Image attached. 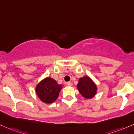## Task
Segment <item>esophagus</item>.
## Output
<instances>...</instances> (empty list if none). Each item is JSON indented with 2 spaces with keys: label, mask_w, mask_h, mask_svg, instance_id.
I'll return each instance as SVG.
<instances>
[{
  "label": "esophagus",
  "mask_w": 134,
  "mask_h": 134,
  "mask_svg": "<svg viewBox=\"0 0 134 134\" xmlns=\"http://www.w3.org/2000/svg\"><path fill=\"white\" fill-rule=\"evenodd\" d=\"M67 85H68V86H72V85H73V83H72L71 82H67L66 83Z\"/></svg>",
  "instance_id": "1"
}]
</instances>
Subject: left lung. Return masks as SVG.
<instances>
[{"instance_id": "1", "label": "left lung", "mask_w": 134, "mask_h": 134, "mask_svg": "<svg viewBox=\"0 0 134 134\" xmlns=\"http://www.w3.org/2000/svg\"><path fill=\"white\" fill-rule=\"evenodd\" d=\"M77 88L82 96L86 99H91L96 94L97 87L88 76H83L79 79Z\"/></svg>"}]
</instances>
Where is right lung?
Returning <instances> with one entry per match:
<instances>
[{
  "label": "right lung",
  "instance_id": "right-lung-1",
  "mask_svg": "<svg viewBox=\"0 0 134 134\" xmlns=\"http://www.w3.org/2000/svg\"><path fill=\"white\" fill-rule=\"evenodd\" d=\"M62 85H59L56 81L51 78L43 80L36 87V93L43 103H52L57 99Z\"/></svg>",
  "mask_w": 134,
  "mask_h": 134
}]
</instances>
